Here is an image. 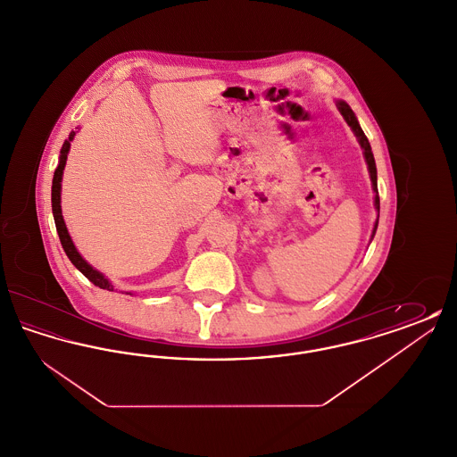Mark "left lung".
Wrapping results in <instances>:
<instances>
[{"instance_id":"1","label":"left lung","mask_w":457,"mask_h":457,"mask_svg":"<svg viewBox=\"0 0 457 457\" xmlns=\"http://www.w3.org/2000/svg\"><path fill=\"white\" fill-rule=\"evenodd\" d=\"M337 109L341 111L343 118L346 120V123L351 127V130L354 131V135H356V138H358V142H360V145H361V149H363L365 161H367V164H369L371 187H373V192H375V209H377V212H380V198H378V190H377V168H375V159H373V154H371L369 138H367V135L361 130V127H360V123H358V120H356V116H354V112H353V109L349 108L345 101H337ZM377 226H378V220L375 222L371 238H373V235H375V231H377Z\"/></svg>"}]
</instances>
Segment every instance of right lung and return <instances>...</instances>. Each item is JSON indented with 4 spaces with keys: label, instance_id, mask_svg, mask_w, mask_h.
Here are the masks:
<instances>
[{
    "label": "right lung",
    "instance_id": "right-lung-1",
    "mask_svg": "<svg viewBox=\"0 0 457 457\" xmlns=\"http://www.w3.org/2000/svg\"><path fill=\"white\" fill-rule=\"evenodd\" d=\"M75 137V131L70 133V137L66 138L63 147H62V153H60V164L54 171L53 176V188H51V205H53V216H54V224H56V231H58V237L62 241V246L65 250L66 257L70 259V262L87 278L88 281L96 286H99L101 289H108L112 291V284L109 283L108 279L99 272L96 270L92 265H88L87 262L82 259V255L77 252L73 241L68 235V229H66L65 220L62 216V178H63V170H65L66 155L70 151V142L73 140Z\"/></svg>",
    "mask_w": 457,
    "mask_h": 457
}]
</instances>
